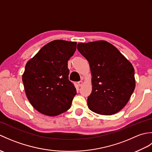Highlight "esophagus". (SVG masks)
<instances>
[{
    "label": "esophagus",
    "instance_id": "1",
    "mask_svg": "<svg viewBox=\"0 0 152 152\" xmlns=\"http://www.w3.org/2000/svg\"><path fill=\"white\" fill-rule=\"evenodd\" d=\"M82 83H83L82 81H80V82H78V86H79V87H81V86H82Z\"/></svg>",
    "mask_w": 152,
    "mask_h": 152
}]
</instances>
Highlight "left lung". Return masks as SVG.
<instances>
[{
  "mask_svg": "<svg viewBox=\"0 0 152 152\" xmlns=\"http://www.w3.org/2000/svg\"><path fill=\"white\" fill-rule=\"evenodd\" d=\"M88 61L92 75L89 108L101 115H112L127 104L135 88L132 64L117 48L104 40L78 44Z\"/></svg>",
  "mask_w": 152,
  "mask_h": 152,
  "instance_id": "left-lung-1",
  "label": "left lung"
}]
</instances>
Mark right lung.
<instances>
[{"instance_id":"obj_1","label":"right lung","mask_w":152,"mask_h":152,"mask_svg":"<svg viewBox=\"0 0 152 152\" xmlns=\"http://www.w3.org/2000/svg\"><path fill=\"white\" fill-rule=\"evenodd\" d=\"M76 42L56 40L45 45L27 63L22 80L32 106L44 115L56 116L68 110L76 89L69 81L68 61Z\"/></svg>"}]
</instances>
